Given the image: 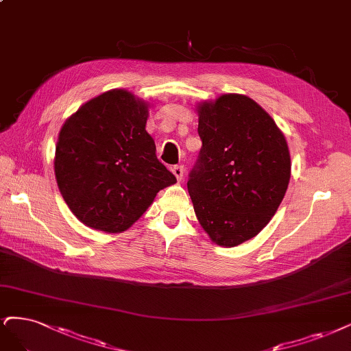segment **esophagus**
Instances as JSON below:
<instances>
[{
    "instance_id": "34e87169",
    "label": "esophagus",
    "mask_w": 351,
    "mask_h": 351,
    "mask_svg": "<svg viewBox=\"0 0 351 351\" xmlns=\"http://www.w3.org/2000/svg\"><path fill=\"white\" fill-rule=\"evenodd\" d=\"M171 171H173V174L176 176V178L178 181L183 180V177H184V167L183 165H174Z\"/></svg>"
}]
</instances>
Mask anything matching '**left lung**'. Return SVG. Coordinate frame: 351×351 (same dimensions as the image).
Returning a JSON list of instances; mask_svg holds the SVG:
<instances>
[{"label":"left lung","mask_w":351,"mask_h":351,"mask_svg":"<svg viewBox=\"0 0 351 351\" xmlns=\"http://www.w3.org/2000/svg\"><path fill=\"white\" fill-rule=\"evenodd\" d=\"M202 149L187 181L197 221L215 244L256 237L279 209L291 180L283 132L244 94L196 106Z\"/></svg>","instance_id":"left-lung-1"}]
</instances>
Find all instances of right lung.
<instances>
[{
  "label": "right lung",
  "instance_id": "right-lung-1",
  "mask_svg": "<svg viewBox=\"0 0 351 351\" xmlns=\"http://www.w3.org/2000/svg\"><path fill=\"white\" fill-rule=\"evenodd\" d=\"M148 116V101L116 88L82 104L60 128L56 183L84 225L123 232L147 212L156 193L177 183L156 158L145 129Z\"/></svg>",
  "mask_w": 351,
  "mask_h": 351
}]
</instances>
